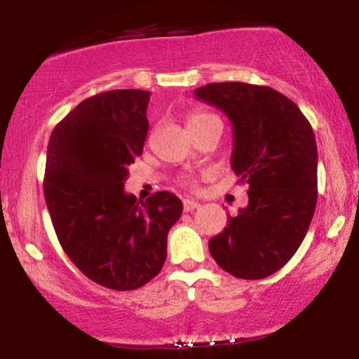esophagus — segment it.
<instances>
[{"mask_svg":"<svg viewBox=\"0 0 359 359\" xmlns=\"http://www.w3.org/2000/svg\"><path fill=\"white\" fill-rule=\"evenodd\" d=\"M199 203H197V201H192V199H184V211L185 212H191V211H194V209H197L199 208Z\"/></svg>","mask_w":359,"mask_h":359,"instance_id":"esophagus-1","label":"esophagus"}]
</instances>
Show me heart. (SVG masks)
<instances>
[{"label":"heart","mask_w":359,"mask_h":359,"mask_svg":"<svg viewBox=\"0 0 359 359\" xmlns=\"http://www.w3.org/2000/svg\"><path fill=\"white\" fill-rule=\"evenodd\" d=\"M211 121H219V118L216 116V114L212 113H208V111H192L191 114L187 116V126L189 130H197V128L208 125V123ZM182 184L185 187H196V180L192 179V177H185L182 180Z\"/></svg>","instance_id":"obj_1"}]
</instances>
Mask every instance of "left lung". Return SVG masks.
<instances>
[{"mask_svg":"<svg viewBox=\"0 0 359 359\" xmlns=\"http://www.w3.org/2000/svg\"><path fill=\"white\" fill-rule=\"evenodd\" d=\"M196 97L231 119V167L250 185L248 205L228 217L209 251L233 277L265 278L294 257L314 216V131L297 104L269 86L212 82Z\"/></svg>","mask_w":359,"mask_h":359,"instance_id":"8db88e82","label":"left lung"}]
</instances>
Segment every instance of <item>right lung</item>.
<instances>
[{
	"label": "right lung",
	"instance_id": "right-lung-1",
	"mask_svg": "<svg viewBox=\"0 0 359 359\" xmlns=\"http://www.w3.org/2000/svg\"><path fill=\"white\" fill-rule=\"evenodd\" d=\"M150 93L114 89L77 104L53 128L43 194L60 246L86 277L135 290L162 270L168 229L182 201L160 191L140 203L125 192L128 167L142 155Z\"/></svg>",
	"mask_w": 359,
	"mask_h": 359
}]
</instances>
